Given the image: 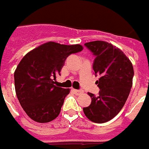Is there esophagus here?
Instances as JSON below:
<instances>
[{
  "instance_id": "1",
  "label": "esophagus",
  "mask_w": 149,
  "mask_h": 149,
  "mask_svg": "<svg viewBox=\"0 0 149 149\" xmlns=\"http://www.w3.org/2000/svg\"><path fill=\"white\" fill-rule=\"evenodd\" d=\"M73 92L76 94V95H79V94H81V93H82V90H77V89H74L73 90Z\"/></svg>"
}]
</instances>
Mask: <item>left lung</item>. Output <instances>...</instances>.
I'll return each mask as SVG.
<instances>
[{
    "mask_svg": "<svg viewBox=\"0 0 149 149\" xmlns=\"http://www.w3.org/2000/svg\"><path fill=\"white\" fill-rule=\"evenodd\" d=\"M95 56L93 68L100 76L99 95L89 93L92 102L84 107L88 119L103 123L118 114L126 102L132 87L134 69L130 59L120 49L104 41H93L84 45Z\"/></svg>",
    "mask_w": 149,
    "mask_h": 149,
    "instance_id": "left-lung-1",
    "label": "left lung"
}]
</instances>
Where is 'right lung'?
Wrapping results in <instances>:
<instances>
[{"label":"right lung","instance_id":"right-lung-1","mask_svg":"<svg viewBox=\"0 0 149 149\" xmlns=\"http://www.w3.org/2000/svg\"><path fill=\"white\" fill-rule=\"evenodd\" d=\"M82 50L80 45L44 44L27 53L14 72L17 98L26 113L34 121L48 123L60 113L69 89L56 86L66 58Z\"/></svg>","mask_w":149,"mask_h":149}]
</instances>
